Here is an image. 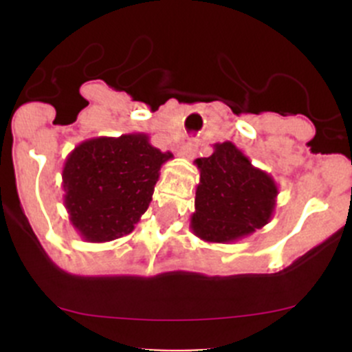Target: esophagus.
<instances>
[{"mask_svg": "<svg viewBox=\"0 0 352 352\" xmlns=\"http://www.w3.org/2000/svg\"><path fill=\"white\" fill-rule=\"evenodd\" d=\"M196 153H197V143L192 140L187 141V143H184L179 150V155L182 156V158H187V160H192L194 156H196Z\"/></svg>", "mask_w": 352, "mask_h": 352, "instance_id": "34e87169", "label": "esophagus"}]
</instances>
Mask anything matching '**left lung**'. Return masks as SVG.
<instances>
[{
  "label": "left lung",
  "mask_w": 352,
  "mask_h": 352,
  "mask_svg": "<svg viewBox=\"0 0 352 352\" xmlns=\"http://www.w3.org/2000/svg\"><path fill=\"white\" fill-rule=\"evenodd\" d=\"M196 163L201 182L192 230L199 239L230 242L269 221L278 187L267 173L254 168L235 144H216L214 153Z\"/></svg>",
  "instance_id": "8db88e82"
}]
</instances>
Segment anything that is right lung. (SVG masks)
Masks as SVG:
<instances>
[{
	"mask_svg": "<svg viewBox=\"0 0 352 352\" xmlns=\"http://www.w3.org/2000/svg\"><path fill=\"white\" fill-rule=\"evenodd\" d=\"M172 158L144 134L97 138L74 148L63 170L65 202L74 228L90 242L133 232L148 209L160 166Z\"/></svg>",
	"mask_w": 352,
	"mask_h": 352,
	"instance_id": "obj_1",
	"label": "right lung"
}]
</instances>
